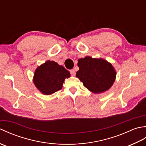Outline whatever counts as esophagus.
<instances>
[{
    "mask_svg": "<svg viewBox=\"0 0 146 146\" xmlns=\"http://www.w3.org/2000/svg\"><path fill=\"white\" fill-rule=\"evenodd\" d=\"M70 73H71V75H72V76H75V74H76V72H75V71L74 70H70Z\"/></svg>",
    "mask_w": 146,
    "mask_h": 146,
    "instance_id": "obj_1",
    "label": "esophagus"
}]
</instances>
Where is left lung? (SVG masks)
I'll use <instances>...</instances> for the list:
<instances>
[{
    "label": "left lung",
    "instance_id": "8db88e82",
    "mask_svg": "<svg viewBox=\"0 0 146 146\" xmlns=\"http://www.w3.org/2000/svg\"><path fill=\"white\" fill-rule=\"evenodd\" d=\"M79 70L76 76L84 86L94 94L108 90L116 78V71L109 62L103 58L86 56L78 60Z\"/></svg>",
    "mask_w": 146,
    "mask_h": 146
}]
</instances>
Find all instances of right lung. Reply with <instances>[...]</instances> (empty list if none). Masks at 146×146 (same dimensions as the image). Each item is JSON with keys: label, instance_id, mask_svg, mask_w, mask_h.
<instances>
[{"label": "right lung", "instance_id": "1", "mask_svg": "<svg viewBox=\"0 0 146 146\" xmlns=\"http://www.w3.org/2000/svg\"><path fill=\"white\" fill-rule=\"evenodd\" d=\"M70 76L69 71L63 66L48 60L36 68L33 81L42 94L49 95L61 90L65 78Z\"/></svg>", "mask_w": 146, "mask_h": 146}]
</instances>
